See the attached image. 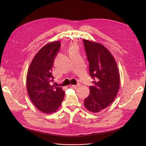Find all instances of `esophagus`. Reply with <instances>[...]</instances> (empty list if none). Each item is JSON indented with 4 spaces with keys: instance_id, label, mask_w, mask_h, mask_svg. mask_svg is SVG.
Wrapping results in <instances>:
<instances>
[{
    "instance_id": "esophagus-1",
    "label": "esophagus",
    "mask_w": 146,
    "mask_h": 146,
    "mask_svg": "<svg viewBox=\"0 0 146 146\" xmlns=\"http://www.w3.org/2000/svg\"><path fill=\"white\" fill-rule=\"evenodd\" d=\"M72 87L74 88H78V87L80 86V84H77V85H72Z\"/></svg>"
}]
</instances>
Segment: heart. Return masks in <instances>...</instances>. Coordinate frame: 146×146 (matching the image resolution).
Returning <instances> with one entry per match:
<instances>
[{
  "label": "heart",
  "mask_w": 146,
  "mask_h": 146,
  "mask_svg": "<svg viewBox=\"0 0 146 146\" xmlns=\"http://www.w3.org/2000/svg\"><path fill=\"white\" fill-rule=\"evenodd\" d=\"M71 49H77V48H76V46H73V47L71 48Z\"/></svg>",
  "instance_id": "obj_1"
}]
</instances>
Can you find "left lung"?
<instances>
[{
    "label": "left lung",
    "instance_id": "left-lung-1",
    "mask_svg": "<svg viewBox=\"0 0 146 146\" xmlns=\"http://www.w3.org/2000/svg\"><path fill=\"white\" fill-rule=\"evenodd\" d=\"M90 64V74L95 80L84 100L86 109L98 113L108 107L116 98L119 88V73L115 60L102 44L83 39Z\"/></svg>",
    "mask_w": 146,
    "mask_h": 146
}]
</instances>
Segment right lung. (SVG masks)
<instances>
[{"instance_id": "obj_1", "label": "right lung", "mask_w": 146, "mask_h": 146, "mask_svg": "<svg viewBox=\"0 0 146 146\" xmlns=\"http://www.w3.org/2000/svg\"><path fill=\"white\" fill-rule=\"evenodd\" d=\"M60 46L59 41L43 46L34 56L27 73L28 95L35 106L44 113L51 114L58 110L65 96L62 88L50 84L54 80L52 67Z\"/></svg>"}]
</instances>
